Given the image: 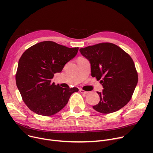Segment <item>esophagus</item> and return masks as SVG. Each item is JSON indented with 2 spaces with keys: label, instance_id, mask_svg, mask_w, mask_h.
<instances>
[{
  "label": "esophagus",
  "instance_id": "34e87169",
  "mask_svg": "<svg viewBox=\"0 0 153 153\" xmlns=\"http://www.w3.org/2000/svg\"><path fill=\"white\" fill-rule=\"evenodd\" d=\"M79 92H81V93H82V94H87L89 93V92L84 91V90H82V89H80V90H79Z\"/></svg>",
  "mask_w": 153,
  "mask_h": 153
}]
</instances>
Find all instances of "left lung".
Returning a JSON list of instances; mask_svg holds the SVG:
<instances>
[{"label":"left lung","mask_w":153,"mask_h":153,"mask_svg":"<svg viewBox=\"0 0 153 153\" xmlns=\"http://www.w3.org/2000/svg\"><path fill=\"white\" fill-rule=\"evenodd\" d=\"M91 64V76L100 80L102 92L100 102L93 108L110 114L129 102L138 83V73L130 56L115 44L102 43L79 50Z\"/></svg>","instance_id":"8db88e82"}]
</instances>
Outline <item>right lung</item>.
Wrapping results in <instances>:
<instances>
[{
  "label": "right lung",
  "mask_w": 153,
  "mask_h": 153,
  "mask_svg": "<svg viewBox=\"0 0 153 153\" xmlns=\"http://www.w3.org/2000/svg\"><path fill=\"white\" fill-rule=\"evenodd\" d=\"M79 48H68L46 41L31 46L19 59L16 84L23 102L35 114L51 116L66 105L76 87L55 85L52 79L77 54Z\"/></svg>",
  "instance_id": "obj_1"
}]
</instances>
